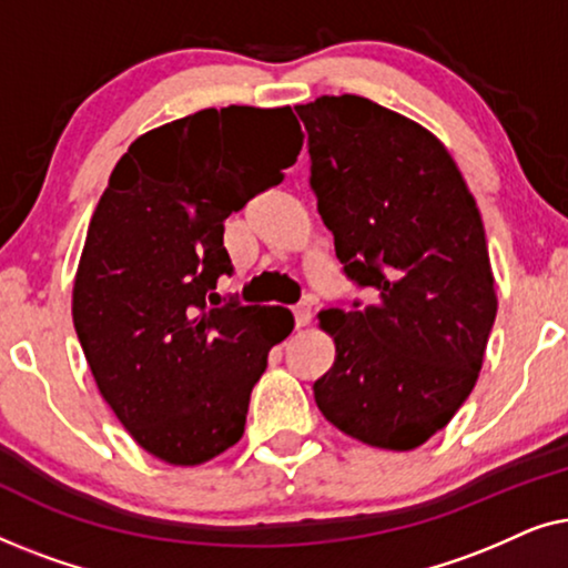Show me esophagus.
Instances as JSON below:
<instances>
[{
  "mask_svg": "<svg viewBox=\"0 0 568 568\" xmlns=\"http://www.w3.org/2000/svg\"><path fill=\"white\" fill-rule=\"evenodd\" d=\"M310 321H313V310H310V305L294 307V323H297V328H305Z\"/></svg>",
  "mask_w": 568,
  "mask_h": 568,
  "instance_id": "esophagus-1",
  "label": "esophagus"
}]
</instances>
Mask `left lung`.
Masks as SVG:
<instances>
[{
	"label": "left lung",
	"mask_w": 568,
	"mask_h": 568,
	"mask_svg": "<svg viewBox=\"0 0 568 568\" xmlns=\"http://www.w3.org/2000/svg\"><path fill=\"white\" fill-rule=\"evenodd\" d=\"M294 111L336 258L375 297L317 315L336 359L313 385L315 403L346 437L416 449L476 387L496 317L476 199L447 146L390 108L323 95Z\"/></svg>",
	"instance_id": "obj_1"
}]
</instances>
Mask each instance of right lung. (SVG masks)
Listing matches in <instances>:
<instances>
[{
    "label": "right lung",
    "instance_id": "add662e5",
    "mask_svg": "<svg viewBox=\"0 0 568 568\" xmlns=\"http://www.w3.org/2000/svg\"><path fill=\"white\" fill-rule=\"evenodd\" d=\"M302 134L292 108H204L131 142L92 214L72 317L100 395L146 453L201 465L237 445L284 307L220 305L224 220L282 183Z\"/></svg>",
    "mask_w": 568,
    "mask_h": 568
}]
</instances>
